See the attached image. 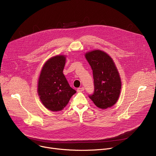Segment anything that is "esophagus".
<instances>
[{
  "mask_svg": "<svg viewBox=\"0 0 156 156\" xmlns=\"http://www.w3.org/2000/svg\"><path fill=\"white\" fill-rule=\"evenodd\" d=\"M83 90H84V87H80V88H78L77 89L78 92H83Z\"/></svg>",
  "mask_w": 156,
  "mask_h": 156,
  "instance_id": "obj_1",
  "label": "esophagus"
}]
</instances>
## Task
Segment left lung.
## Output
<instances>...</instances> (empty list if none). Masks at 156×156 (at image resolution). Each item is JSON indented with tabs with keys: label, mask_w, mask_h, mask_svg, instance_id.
Segmentation results:
<instances>
[{
	"label": "left lung",
	"mask_w": 156,
	"mask_h": 156,
	"mask_svg": "<svg viewBox=\"0 0 156 156\" xmlns=\"http://www.w3.org/2000/svg\"><path fill=\"white\" fill-rule=\"evenodd\" d=\"M85 57L93 71L94 91L88 97L97 107L105 109L115 104L121 88L118 69L111 57L95 50L87 52Z\"/></svg>",
	"instance_id": "obj_1"
}]
</instances>
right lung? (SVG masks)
Listing matches in <instances>:
<instances>
[{
    "label": "right lung",
    "mask_w": 156,
    "mask_h": 156,
    "mask_svg": "<svg viewBox=\"0 0 156 156\" xmlns=\"http://www.w3.org/2000/svg\"><path fill=\"white\" fill-rule=\"evenodd\" d=\"M64 55H56L44 65L38 79V94L45 107L52 111H59L66 107L76 92L69 85L63 74Z\"/></svg>",
    "instance_id": "obj_1"
}]
</instances>
